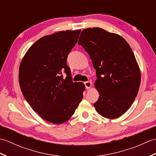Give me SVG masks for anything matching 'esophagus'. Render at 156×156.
Listing matches in <instances>:
<instances>
[{
	"label": "esophagus",
	"mask_w": 156,
	"mask_h": 156,
	"mask_svg": "<svg viewBox=\"0 0 156 156\" xmlns=\"http://www.w3.org/2000/svg\"><path fill=\"white\" fill-rule=\"evenodd\" d=\"M84 85L86 87V88L89 89L92 87V83H91L90 81H87V82H84Z\"/></svg>",
	"instance_id": "obj_1"
}]
</instances>
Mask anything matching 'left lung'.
I'll return each mask as SVG.
<instances>
[{
	"label": "left lung",
	"mask_w": 156,
	"mask_h": 156,
	"mask_svg": "<svg viewBox=\"0 0 156 156\" xmlns=\"http://www.w3.org/2000/svg\"><path fill=\"white\" fill-rule=\"evenodd\" d=\"M96 69L95 87L100 97L94 104L105 118L117 119L137 97L141 73L134 54L121 36L99 27L85 29L78 39Z\"/></svg>",
	"instance_id": "obj_1"
}]
</instances>
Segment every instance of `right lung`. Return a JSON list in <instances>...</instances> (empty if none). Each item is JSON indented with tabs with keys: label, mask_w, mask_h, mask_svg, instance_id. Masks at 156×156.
I'll list each match as a JSON object with an SVG mask.
<instances>
[{
	"label": "right lung",
	"mask_w": 156,
	"mask_h": 156,
	"mask_svg": "<svg viewBox=\"0 0 156 156\" xmlns=\"http://www.w3.org/2000/svg\"><path fill=\"white\" fill-rule=\"evenodd\" d=\"M80 32L67 30L44 36L31 45L20 64L23 97L33 110L52 123L67 121L83 98L85 86L72 81L66 63ZM63 71L67 74L65 79Z\"/></svg>",
	"instance_id": "1"
}]
</instances>
